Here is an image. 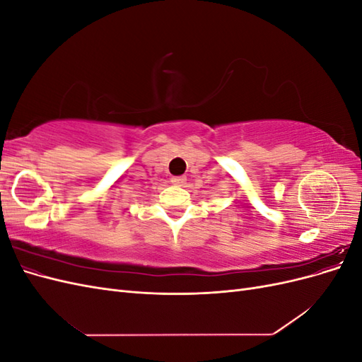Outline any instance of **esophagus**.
Returning a JSON list of instances; mask_svg holds the SVG:
<instances>
[{"label":"esophagus","mask_w":362,"mask_h":362,"mask_svg":"<svg viewBox=\"0 0 362 362\" xmlns=\"http://www.w3.org/2000/svg\"><path fill=\"white\" fill-rule=\"evenodd\" d=\"M185 181H187V178H185V177H172V182L177 184V185H184Z\"/></svg>","instance_id":"obj_1"}]
</instances>
